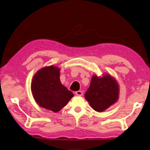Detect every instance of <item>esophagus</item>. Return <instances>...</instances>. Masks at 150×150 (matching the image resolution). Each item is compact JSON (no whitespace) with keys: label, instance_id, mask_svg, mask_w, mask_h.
<instances>
[{"label":"esophagus","instance_id":"obj_1","mask_svg":"<svg viewBox=\"0 0 150 150\" xmlns=\"http://www.w3.org/2000/svg\"><path fill=\"white\" fill-rule=\"evenodd\" d=\"M75 94L76 96H81L83 94V93L82 91H78L75 92Z\"/></svg>","mask_w":150,"mask_h":150}]
</instances>
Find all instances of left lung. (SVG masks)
<instances>
[{
	"label": "left lung",
	"instance_id": "8db88e82",
	"mask_svg": "<svg viewBox=\"0 0 150 150\" xmlns=\"http://www.w3.org/2000/svg\"><path fill=\"white\" fill-rule=\"evenodd\" d=\"M84 97L93 110L102 112L117 101L119 85L110 74H105L102 77L94 75Z\"/></svg>",
	"mask_w": 150,
	"mask_h": 150
}]
</instances>
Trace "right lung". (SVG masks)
<instances>
[{
  "instance_id": "obj_1",
  "label": "right lung",
  "mask_w": 150,
  "mask_h": 150,
  "mask_svg": "<svg viewBox=\"0 0 150 150\" xmlns=\"http://www.w3.org/2000/svg\"><path fill=\"white\" fill-rule=\"evenodd\" d=\"M60 69L50 66L39 70L31 82L33 97L39 105L53 112L59 111L74 94L60 81Z\"/></svg>"
}]
</instances>
